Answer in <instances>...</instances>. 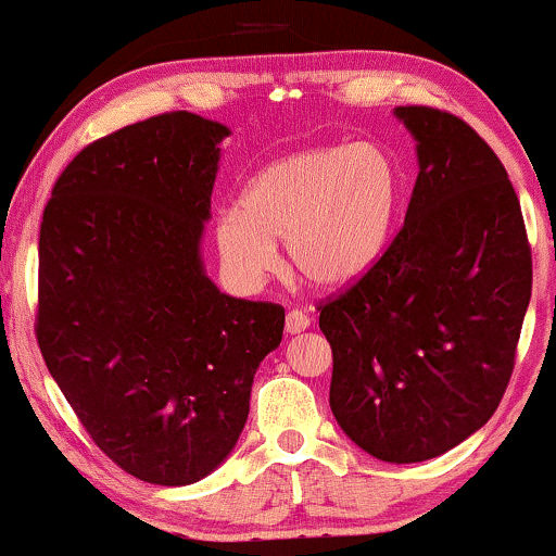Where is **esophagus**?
I'll list each match as a JSON object with an SVG mask.
<instances>
[{
    "instance_id": "obj_1",
    "label": "esophagus",
    "mask_w": 556,
    "mask_h": 556,
    "mask_svg": "<svg viewBox=\"0 0 556 556\" xmlns=\"http://www.w3.org/2000/svg\"><path fill=\"white\" fill-rule=\"evenodd\" d=\"M309 325H312V319L306 312L289 309V314H286V332L289 334H299V332L309 330Z\"/></svg>"
}]
</instances>
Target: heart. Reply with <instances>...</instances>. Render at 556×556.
Here are the masks:
<instances>
[{"label":"heart","mask_w":556,"mask_h":556,"mask_svg":"<svg viewBox=\"0 0 556 556\" xmlns=\"http://www.w3.org/2000/svg\"><path fill=\"white\" fill-rule=\"evenodd\" d=\"M404 208L400 164L374 141L306 149L270 162L239 208L216 218L224 265L244 283L263 280L286 242L293 270L327 291L348 289L379 265Z\"/></svg>","instance_id":"obj_1"}]
</instances>
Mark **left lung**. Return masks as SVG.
<instances>
[{
	"label": "left lung",
	"instance_id": "8db88e82",
	"mask_svg": "<svg viewBox=\"0 0 556 556\" xmlns=\"http://www.w3.org/2000/svg\"><path fill=\"white\" fill-rule=\"evenodd\" d=\"M417 141L402 229L368 276L319 301L330 407L389 464L435 458L490 420L531 301V244L503 162L469 123L396 108Z\"/></svg>",
	"mask_w": 556,
	"mask_h": 556
}]
</instances>
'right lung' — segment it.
<instances>
[{"mask_svg":"<svg viewBox=\"0 0 556 556\" xmlns=\"http://www.w3.org/2000/svg\"><path fill=\"white\" fill-rule=\"evenodd\" d=\"M229 128L162 113L92 141L43 211L36 338L94 445L141 482L180 488L235 448L286 312L203 273Z\"/></svg>","mask_w":556,"mask_h":556,"instance_id":"right-lung-1","label":"right lung"}]
</instances>
